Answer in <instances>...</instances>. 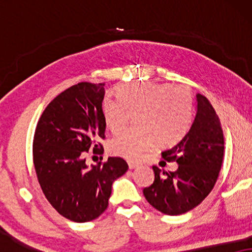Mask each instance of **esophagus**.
Instances as JSON below:
<instances>
[{
	"instance_id": "esophagus-1",
	"label": "esophagus",
	"mask_w": 252,
	"mask_h": 252,
	"mask_svg": "<svg viewBox=\"0 0 252 252\" xmlns=\"http://www.w3.org/2000/svg\"><path fill=\"white\" fill-rule=\"evenodd\" d=\"M139 163H135V161H128V167L130 168V170H133V168H136L139 167Z\"/></svg>"
}]
</instances>
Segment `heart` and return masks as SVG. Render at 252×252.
Returning <instances> with one entry per match:
<instances>
[{
  "label": "heart",
  "mask_w": 252,
  "mask_h": 252,
  "mask_svg": "<svg viewBox=\"0 0 252 252\" xmlns=\"http://www.w3.org/2000/svg\"><path fill=\"white\" fill-rule=\"evenodd\" d=\"M117 99L102 101V116L112 133L125 128L133 115L136 126L110 142V151L127 159H139L153 144L170 146L187 130L191 119L192 96L185 86L157 84H123L115 88Z\"/></svg>",
  "instance_id": "obj_1"
}]
</instances>
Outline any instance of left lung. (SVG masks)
<instances>
[{
  "instance_id": "8db88e82",
  "label": "left lung",
  "mask_w": 252,
  "mask_h": 252,
  "mask_svg": "<svg viewBox=\"0 0 252 252\" xmlns=\"http://www.w3.org/2000/svg\"><path fill=\"white\" fill-rule=\"evenodd\" d=\"M196 115L188 132L170 149L165 160L178 163L174 172L153 166L155 180L143 189L150 205L164 215L179 216L201 204L215 187L223 158L221 124L209 99L196 95Z\"/></svg>"
}]
</instances>
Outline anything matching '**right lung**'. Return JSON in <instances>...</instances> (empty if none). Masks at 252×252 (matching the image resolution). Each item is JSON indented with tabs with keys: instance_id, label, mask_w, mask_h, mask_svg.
Masks as SVG:
<instances>
[{
	"instance_id": "1",
	"label": "right lung",
	"mask_w": 252,
	"mask_h": 252,
	"mask_svg": "<svg viewBox=\"0 0 252 252\" xmlns=\"http://www.w3.org/2000/svg\"><path fill=\"white\" fill-rule=\"evenodd\" d=\"M104 84L79 82L51 101L37 122L33 161L44 196L55 210L75 222L98 218L109 205L112 184L128 170L120 157L91 167L86 154H102Z\"/></svg>"
}]
</instances>
